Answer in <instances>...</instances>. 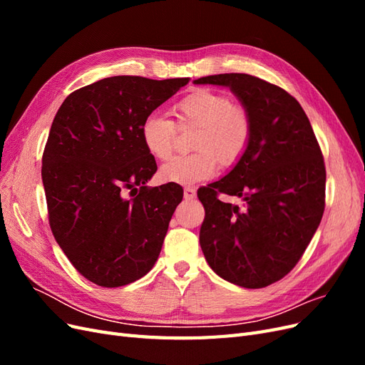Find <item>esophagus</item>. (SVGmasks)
<instances>
[{"instance_id": "esophagus-1", "label": "esophagus", "mask_w": 365, "mask_h": 365, "mask_svg": "<svg viewBox=\"0 0 365 365\" xmlns=\"http://www.w3.org/2000/svg\"><path fill=\"white\" fill-rule=\"evenodd\" d=\"M195 196H196V190L193 189V187H185V189H184V197H185V200H193Z\"/></svg>"}]
</instances>
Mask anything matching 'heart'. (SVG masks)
Returning <instances> with one entry per match:
<instances>
[{"label": "heart", "mask_w": 365, "mask_h": 365, "mask_svg": "<svg viewBox=\"0 0 365 365\" xmlns=\"http://www.w3.org/2000/svg\"><path fill=\"white\" fill-rule=\"evenodd\" d=\"M180 125L196 126L189 155L165 163L160 175L164 181L195 184L207 180L220 165H233L244 155L251 140V118L247 109L231 97L212 90H196L175 105ZM143 145L153 158L168 160L173 152L175 125L163 114L152 113L140 128Z\"/></svg>", "instance_id": "heart-1"}]
</instances>
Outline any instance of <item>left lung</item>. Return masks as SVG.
<instances>
[{"label": "left lung", "instance_id": "obj_1", "mask_svg": "<svg viewBox=\"0 0 365 365\" xmlns=\"http://www.w3.org/2000/svg\"><path fill=\"white\" fill-rule=\"evenodd\" d=\"M196 85L228 86L251 118V140L224 178L197 190L205 208L200 244L219 277L259 289L279 282L302 259L324 212L326 168L303 108L280 86L242 73ZM242 197L246 208L222 203Z\"/></svg>", "mask_w": 365, "mask_h": 365}]
</instances>
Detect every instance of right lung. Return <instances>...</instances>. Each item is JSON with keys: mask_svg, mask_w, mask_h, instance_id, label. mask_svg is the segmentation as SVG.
I'll return each mask as SVG.
<instances>
[{"mask_svg": "<svg viewBox=\"0 0 365 365\" xmlns=\"http://www.w3.org/2000/svg\"><path fill=\"white\" fill-rule=\"evenodd\" d=\"M189 77H106L71 93L53 120L42 155L48 220L85 279L117 288L155 264L182 187L149 189L157 163L141 140L146 115ZM135 191L130 200L124 193Z\"/></svg>", "mask_w": 365, "mask_h": 365, "instance_id": "add662e5", "label": "right lung"}]
</instances>
